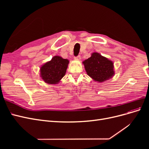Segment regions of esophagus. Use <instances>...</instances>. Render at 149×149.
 <instances>
[{"label": "esophagus", "instance_id": "1", "mask_svg": "<svg viewBox=\"0 0 149 149\" xmlns=\"http://www.w3.org/2000/svg\"><path fill=\"white\" fill-rule=\"evenodd\" d=\"M74 58H75V59H76V60H79L81 59V56H80V55H78V56H75Z\"/></svg>", "mask_w": 149, "mask_h": 149}]
</instances>
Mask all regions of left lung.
<instances>
[{"label":"left lung","instance_id":"8db88e82","mask_svg":"<svg viewBox=\"0 0 149 149\" xmlns=\"http://www.w3.org/2000/svg\"><path fill=\"white\" fill-rule=\"evenodd\" d=\"M83 63L87 74L99 83L108 80L115 74L113 62L97 52L92 53Z\"/></svg>","mask_w":149,"mask_h":149}]
</instances>
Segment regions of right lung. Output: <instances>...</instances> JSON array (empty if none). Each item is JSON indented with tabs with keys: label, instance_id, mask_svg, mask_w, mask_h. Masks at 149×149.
Instances as JSON below:
<instances>
[{
	"label": "right lung",
	"instance_id": "1",
	"mask_svg": "<svg viewBox=\"0 0 149 149\" xmlns=\"http://www.w3.org/2000/svg\"><path fill=\"white\" fill-rule=\"evenodd\" d=\"M69 60L59 56H55L40 68V76L45 82L55 84L65 75Z\"/></svg>",
	"mask_w": 149,
	"mask_h": 149
}]
</instances>
